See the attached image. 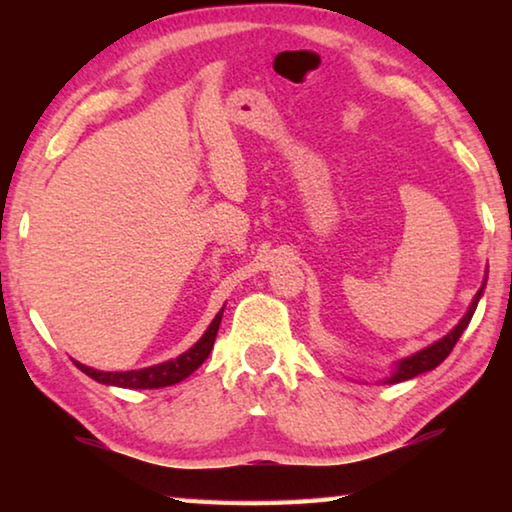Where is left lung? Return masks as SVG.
Masks as SVG:
<instances>
[{"label":"left lung","instance_id":"left-lung-1","mask_svg":"<svg viewBox=\"0 0 512 512\" xmlns=\"http://www.w3.org/2000/svg\"><path fill=\"white\" fill-rule=\"evenodd\" d=\"M481 293H483V287L479 289V293H476L470 309H467V314L463 316L461 323H458L452 329V332H449L447 336H443V339L436 341L433 345H429V348L415 352L413 357L400 361V366H397L395 375L388 379V384H397V381H406V379H411V377H418V375H422V372H427V370H433L436 366H440V363H443L449 357V352L454 350V345L458 343V339H461V334L465 332V327L470 325V320L474 316V309H476V305H479Z\"/></svg>","mask_w":512,"mask_h":512}]
</instances>
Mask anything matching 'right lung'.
I'll use <instances>...</instances> for the list:
<instances>
[{
	"mask_svg": "<svg viewBox=\"0 0 512 512\" xmlns=\"http://www.w3.org/2000/svg\"><path fill=\"white\" fill-rule=\"evenodd\" d=\"M221 316H223V309L214 316L210 327H207V332L201 336V341H198L194 348H189L187 352H183L176 359L158 363V366L142 368V370H128V372H101V370L83 366V363H79V361H76V366H79V370H83L85 375L92 377L94 381H99V384H108V386L162 388V386L178 384V381H183L185 377L192 375V372L201 366L207 357H210L214 341H216V332H219V325H221Z\"/></svg>",
	"mask_w": 512,
	"mask_h": 512,
	"instance_id": "1",
	"label": "right lung"
}]
</instances>
